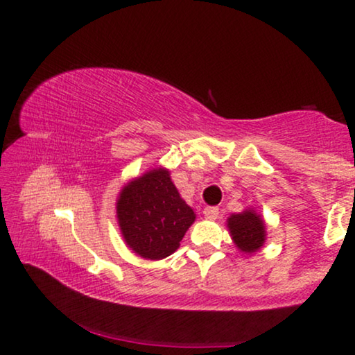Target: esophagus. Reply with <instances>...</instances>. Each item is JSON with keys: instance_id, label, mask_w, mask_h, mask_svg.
Segmentation results:
<instances>
[{"instance_id": "34e87169", "label": "esophagus", "mask_w": 355, "mask_h": 355, "mask_svg": "<svg viewBox=\"0 0 355 355\" xmlns=\"http://www.w3.org/2000/svg\"><path fill=\"white\" fill-rule=\"evenodd\" d=\"M203 214H205V218L209 220H216L219 218V208L218 207H207L203 209Z\"/></svg>"}]
</instances>
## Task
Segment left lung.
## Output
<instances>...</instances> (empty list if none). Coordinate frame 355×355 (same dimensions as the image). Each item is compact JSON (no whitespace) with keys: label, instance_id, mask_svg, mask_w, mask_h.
Returning a JSON list of instances; mask_svg holds the SVG:
<instances>
[{"label":"left lung","instance_id":"1","mask_svg":"<svg viewBox=\"0 0 355 355\" xmlns=\"http://www.w3.org/2000/svg\"><path fill=\"white\" fill-rule=\"evenodd\" d=\"M227 228L235 248L244 255H254L266 243V222L254 208L228 216Z\"/></svg>","mask_w":355,"mask_h":355}]
</instances>
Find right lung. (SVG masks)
Masks as SVG:
<instances>
[{"instance_id": "add662e5", "label": "right lung", "mask_w": 355, "mask_h": 355, "mask_svg": "<svg viewBox=\"0 0 355 355\" xmlns=\"http://www.w3.org/2000/svg\"><path fill=\"white\" fill-rule=\"evenodd\" d=\"M116 213L125 244L144 260L172 255L196 220L163 166L130 180L119 192Z\"/></svg>"}]
</instances>
